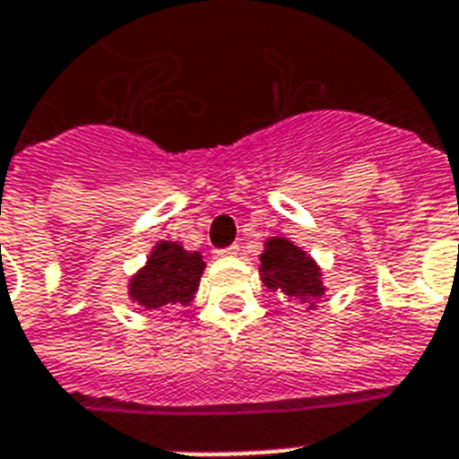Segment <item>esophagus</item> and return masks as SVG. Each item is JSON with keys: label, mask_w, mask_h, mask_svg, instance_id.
I'll use <instances>...</instances> for the list:
<instances>
[{"label": "esophagus", "mask_w": 459, "mask_h": 459, "mask_svg": "<svg viewBox=\"0 0 459 459\" xmlns=\"http://www.w3.org/2000/svg\"><path fill=\"white\" fill-rule=\"evenodd\" d=\"M238 245H230V247H223V250H216V257H236L238 255Z\"/></svg>", "instance_id": "34e87169"}]
</instances>
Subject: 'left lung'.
<instances>
[{
  "label": "left lung",
  "mask_w": 459,
  "mask_h": 459,
  "mask_svg": "<svg viewBox=\"0 0 459 459\" xmlns=\"http://www.w3.org/2000/svg\"><path fill=\"white\" fill-rule=\"evenodd\" d=\"M259 276L269 290L305 302L307 309H316V300L326 293L321 269L302 247L283 236L269 238L259 255Z\"/></svg>",
  "instance_id": "obj_1"
}]
</instances>
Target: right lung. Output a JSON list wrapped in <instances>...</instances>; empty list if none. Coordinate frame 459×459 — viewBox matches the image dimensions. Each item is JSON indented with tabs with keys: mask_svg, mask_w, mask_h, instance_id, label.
I'll return each instance as SVG.
<instances>
[{
	"mask_svg": "<svg viewBox=\"0 0 459 459\" xmlns=\"http://www.w3.org/2000/svg\"><path fill=\"white\" fill-rule=\"evenodd\" d=\"M204 266L200 252L186 250L171 240H159L145 266H140L128 281V298L145 309L187 305L200 288Z\"/></svg>",
	"mask_w": 459,
	"mask_h": 459,
	"instance_id": "right-lung-1",
	"label": "right lung"
}]
</instances>
